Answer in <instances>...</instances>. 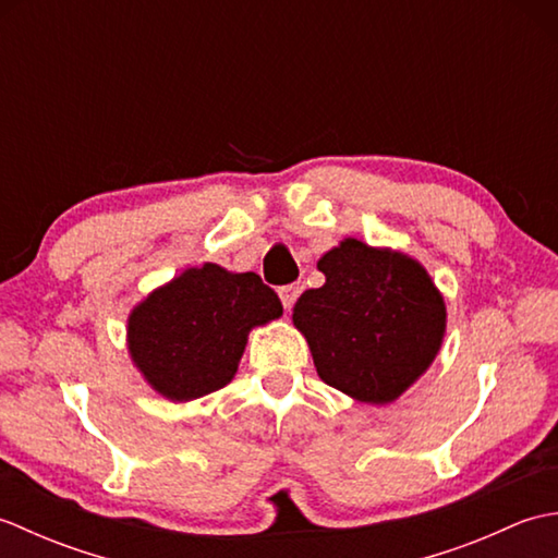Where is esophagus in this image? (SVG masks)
I'll use <instances>...</instances> for the list:
<instances>
[{"label": "esophagus", "mask_w": 558, "mask_h": 558, "mask_svg": "<svg viewBox=\"0 0 558 558\" xmlns=\"http://www.w3.org/2000/svg\"><path fill=\"white\" fill-rule=\"evenodd\" d=\"M278 294H280L282 306H286V310H292V304L300 298V286H286L278 290Z\"/></svg>", "instance_id": "obj_1"}]
</instances>
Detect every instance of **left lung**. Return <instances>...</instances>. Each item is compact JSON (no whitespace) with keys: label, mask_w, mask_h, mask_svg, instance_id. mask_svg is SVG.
Returning a JSON list of instances; mask_svg holds the SVG:
<instances>
[{"label":"left lung","mask_w":558,"mask_h":558,"mask_svg":"<svg viewBox=\"0 0 558 558\" xmlns=\"http://www.w3.org/2000/svg\"><path fill=\"white\" fill-rule=\"evenodd\" d=\"M316 266L326 282L302 294L292 322L322 381L369 405L398 400L441 350L444 294L420 260L354 236Z\"/></svg>","instance_id":"8db88e82"}]
</instances>
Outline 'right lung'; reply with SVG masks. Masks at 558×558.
Masks as SVG:
<instances>
[{"mask_svg":"<svg viewBox=\"0 0 558 558\" xmlns=\"http://www.w3.org/2000/svg\"><path fill=\"white\" fill-rule=\"evenodd\" d=\"M280 316L278 294L256 272L204 264L186 268L134 306L126 345L156 393L186 402L228 386L248 330Z\"/></svg>","mask_w":558,"mask_h":558,"instance_id":"obj_1","label":"right lung"}]
</instances>
